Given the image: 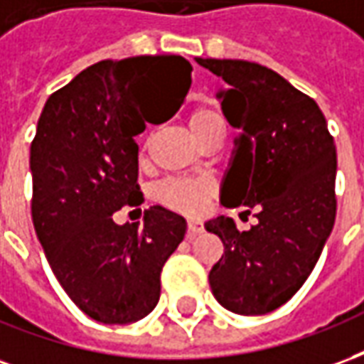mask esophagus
Returning <instances> with one entry per match:
<instances>
[{
    "label": "esophagus",
    "instance_id": "obj_1",
    "mask_svg": "<svg viewBox=\"0 0 364 364\" xmlns=\"http://www.w3.org/2000/svg\"><path fill=\"white\" fill-rule=\"evenodd\" d=\"M198 234H203V224L198 220L187 222V240H195Z\"/></svg>",
    "mask_w": 364,
    "mask_h": 364
}]
</instances>
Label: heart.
Wrapping results in <instances>:
<instances>
[{
	"label": "heart",
	"instance_id": "1",
	"mask_svg": "<svg viewBox=\"0 0 364 364\" xmlns=\"http://www.w3.org/2000/svg\"><path fill=\"white\" fill-rule=\"evenodd\" d=\"M187 124L193 138L197 140L203 148L208 144H220L224 138V120L220 112L200 105L195 107L187 117ZM150 140V132L146 134V142ZM214 185L208 179H187V177H169L158 183L151 197L158 205L166 206L169 210L187 216H197L205 210L206 203L213 198Z\"/></svg>",
	"mask_w": 364,
	"mask_h": 364
}]
</instances>
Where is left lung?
I'll list each match as a JSON object with an SVG mask.
<instances>
[{"label":"left lung","mask_w":364,"mask_h":364,"mask_svg":"<svg viewBox=\"0 0 364 364\" xmlns=\"http://www.w3.org/2000/svg\"><path fill=\"white\" fill-rule=\"evenodd\" d=\"M228 83L216 93L242 134L224 175L220 203L257 218L240 232L228 216L205 224L224 253L210 269L226 310L261 316L289 302L312 273L336 222V144L312 97L245 60L197 58Z\"/></svg>","instance_id":"8db88e82"}]
</instances>
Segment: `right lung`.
<instances>
[{"mask_svg":"<svg viewBox=\"0 0 364 364\" xmlns=\"http://www.w3.org/2000/svg\"><path fill=\"white\" fill-rule=\"evenodd\" d=\"M193 68L183 56L97 62L44 105L31 144L33 224L56 279L75 306L101 323H132L156 308L159 274L187 222L164 206L144 224L112 214L142 205L138 185L140 111L173 97L159 122L179 111Z\"/></svg>","mask_w":364,"mask_h":364,"instance_id":"1","label":"right lung"}]
</instances>
